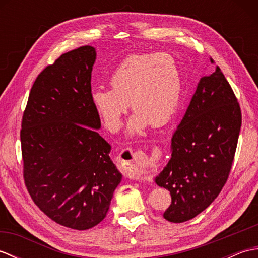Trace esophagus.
I'll use <instances>...</instances> for the list:
<instances>
[{
	"mask_svg": "<svg viewBox=\"0 0 258 258\" xmlns=\"http://www.w3.org/2000/svg\"><path fill=\"white\" fill-rule=\"evenodd\" d=\"M130 160L127 162V173L136 178H143L145 180H152V175L154 173V165L150 162L149 158L143 155L142 151L138 152H124Z\"/></svg>",
	"mask_w": 258,
	"mask_h": 258,
	"instance_id": "obj_1",
	"label": "esophagus"
}]
</instances>
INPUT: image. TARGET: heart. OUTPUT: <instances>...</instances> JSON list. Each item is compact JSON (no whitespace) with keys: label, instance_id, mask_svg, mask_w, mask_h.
<instances>
[{"label":"heart","instance_id":"1","mask_svg":"<svg viewBox=\"0 0 258 258\" xmlns=\"http://www.w3.org/2000/svg\"><path fill=\"white\" fill-rule=\"evenodd\" d=\"M112 89L95 87L91 101L108 130L117 131L130 107L135 114L128 133L138 134L150 124L161 127L172 120L183 95V79L177 62L164 53L131 54L109 78Z\"/></svg>","mask_w":258,"mask_h":258}]
</instances>
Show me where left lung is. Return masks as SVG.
I'll use <instances>...</instances> for the list:
<instances>
[{"label": "left lung", "mask_w": 258, "mask_h": 258, "mask_svg": "<svg viewBox=\"0 0 258 258\" xmlns=\"http://www.w3.org/2000/svg\"><path fill=\"white\" fill-rule=\"evenodd\" d=\"M211 63L214 59L211 57ZM242 126V112L221 69L203 76L172 138V157L155 178L172 203L164 218L183 223L210 206L226 184Z\"/></svg>", "instance_id": "left-lung-1"}]
</instances>
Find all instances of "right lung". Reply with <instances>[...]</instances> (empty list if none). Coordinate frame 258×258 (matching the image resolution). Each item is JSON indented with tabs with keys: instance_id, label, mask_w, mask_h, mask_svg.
<instances>
[{
	"instance_id": "obj_1",
	"label": "right lung",
	"mask_w": 258,
	"mask_h": 258,
	"mask_svg": "<svg viewBox=\"0 0 258 258\" xmlns=\"http://www.w3.org/2000/svg\"><path fill=\"white\" fill-rule=\"evenodd\" d=\"M95 48L62 54L38 74L22 117L23 177L37 207L65 227L85 231L101 223L122 180L97 133L91 101Z\"/></svg>"
}]
</instances>
